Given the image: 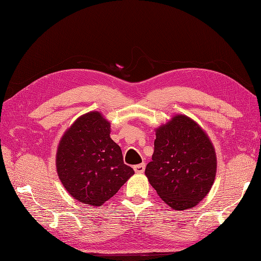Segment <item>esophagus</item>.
I'll return each instance as SVG.
<instances>
[{
	"instance_id": "34e87169",
	"label": "esophagus",
	"mask_w": 261,
	"mask_h": 261,
	"mask_svg": "<svg viewBox=\"0 0 261 261\" xmlns=\"http://www.w3.org/2000/svg\"><path fill=\"white\" fill-rule=\"evenodd\" d=\"M145 164H140V165H136L134 166V171H135L136 173H143L145 171Z\"/></svg>"
}]
</instances>
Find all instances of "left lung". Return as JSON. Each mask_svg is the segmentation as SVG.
<instances>
[{
	"instance_id": "obj_1",
	"label": "left lung",
	"mask_w": 261,
	"mask_h": 261,
	"mask_svg": "<svg viewBox=\"0 0 261 261\" xmlns=\"http://www.w3.org/2000/svg\"><path fill=\"white\" fill-rule=\"evenodd\" d=\"M154 130L152 160L145 170L148 181L173 210L198 205L216 175V153L207 134L183 114L172 116Z\"/></svg>"
}]
</instances>
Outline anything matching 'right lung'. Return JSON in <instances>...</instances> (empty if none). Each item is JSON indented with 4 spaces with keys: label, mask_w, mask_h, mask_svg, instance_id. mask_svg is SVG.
<instances>
[{
    "label": "right lung",
    "mask_w": 261,
    "mask_h": 261,
    "mask_svg": "<svg viewBox=\"0 0 261 261\" xmlns=\"http://www.w3.org/2000/svg\"><path fill=\"white\" fill-rule=\"evenodd\" d=\"M110 134L111 123L101 112H89L65 132L56 153L62 186L74 200L91 206H101L134 174Z\"/></svg>",
    "instance_id": "right-lung-1"
}]
</instances>
